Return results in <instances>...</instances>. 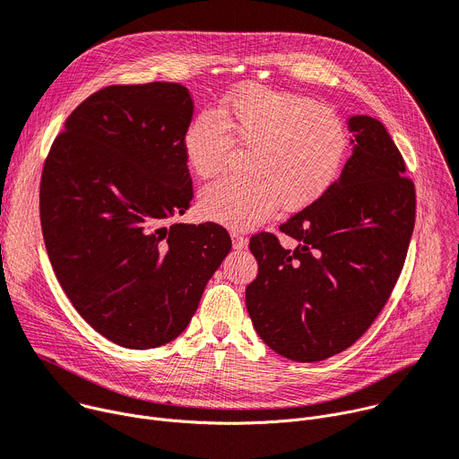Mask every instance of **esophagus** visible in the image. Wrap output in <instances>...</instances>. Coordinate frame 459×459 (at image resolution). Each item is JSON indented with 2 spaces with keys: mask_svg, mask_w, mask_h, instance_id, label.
I'll return each instance as SVG.
<instances>
[{
  "mask_svg": "<svg viewBox=\"0 0 459 459\" xmlns=\"http://www.w3.org/2000/svg\"><path fill=\"white\" fill-rule=\"evenodd\" d=\"M230 238H232V248L234 251H243V248L247 247V239L241 236V234H238V232H230Z\"/></svg>",
  "mask_w": 459,
  "mask_h": 459,
  "instance_id": "esophagus-1",
  "label": "esophagus"
}]
</instances>
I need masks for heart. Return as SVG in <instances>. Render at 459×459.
I'll return each mask as SVG.
<instances>
[{
	"mask_svg": "<svg viewBox=\"0 0 459 459\" xmlns=\"http://www.w3.org/2000/svg\"><path fill=\"white\" fill-rule=\"evenodd\" d=\"M232 141L248 146L243 176L221 178L199 194L201 214L230 229H253L280 206L302 211L337 183L350 134L337 111L299 93L245 84L229 93L218 115L197 113L183 150L199 178L220 174Z\"/></svg>",
	"mask_w": 459,
	"mask_h": 459,
	"instance_id": "1",
	"label": "heart"
}]
</instances>
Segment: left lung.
<instances>
[{
    "instance_id": "8db88e82",
    "label": "left lung",
    "mask_w": 459,
    "mask_h": 459,
    "mask_svg": "<svg viewBox=\"0 0 459 459\" xmlns=\"http://www.w3.org/2000/svg\"><path fill=\"white\" fill-rule=\"evenodd\" d=\"M353 144L341 178L280 230L251 238L258 276L248 316L278 355L316 362L350 348L377 318L401 274L415 221V190L383 124L348 118Z\"/></svg>"
}]
</instances>
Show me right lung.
<instances>
[{"label": "right lung", "instance_id": "add662e5", "mask_svg": "<svg viewBox=\"0 0 459 459\" xmlns=\"http://www.w3.org/2000/svg\"><path fill=\"white\" fill-rule=\"evenodd\" d=\"M192 115L174 82L104 88L69 115L41 174V230L62 289L130 350L181 335L232 247L216 223L174 221L194 195L183 150Z\"/></svg>", "mask_w": 459, "mask_h": 459}]
</instances>
